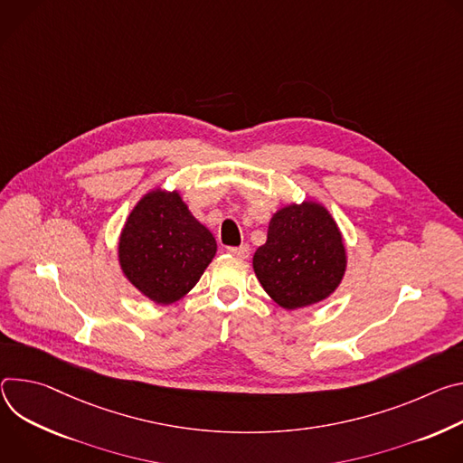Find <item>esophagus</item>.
I'll list each match as a JSON object with an SVG mask.
<instances>
[{
	"label": "esophagus",
	"mask_w": 463,
	"mask_h": 463,
	"mask_svg": "<svg viewBox=\"0 0 463 463\" xmlns=\"http://www.w3.org/2000/svg\"><path fill=\"white\" fill-rule=\"evenodd\" d=\"M228 253H230V255H233V258H239V260H248V255H250V246H248V244L232 246V248H228Z\"/></svg>",
	"instance_id": "esophagus-1"
}]
</instances>
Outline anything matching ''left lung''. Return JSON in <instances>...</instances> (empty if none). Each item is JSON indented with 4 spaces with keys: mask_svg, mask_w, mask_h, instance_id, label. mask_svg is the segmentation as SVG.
Listing matches in <instances>:
<instances>
[{
    "mask_svg": "<svg viewBox=\"0 0 463 463\" xmlns=\"http://www.w3.org/2000/svg\"><path fill=\"white\" fill-rule=\"evenodd\" d=\"M253 270L283 309L326 299L345 272V248L329 212L317 202L279 210L269 224L267 242L253 255Z\"/></svg>",
    "mask_w": 463,
    "mask_h": 463,
    "instance_id": "obj_1",
    "label": "left lung"
}]
</instances>
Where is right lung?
<instances>
[{"mask_svg":"<svg viewBox=\"0 0 463 463\" xmlns=\"http://www.w3.org/2000/svg\"><path fill=\"white\" fill-rule=\"evenodd\" d=\"M215 251V237L191 215L176 191L156 189L145 194L119 239L125 276L139 292L162 305L185 296Z\"/></svg>","mask_w":463,"mask_h":463,"instance_id":"obj_1","label":"right lung"}]
</instances>
